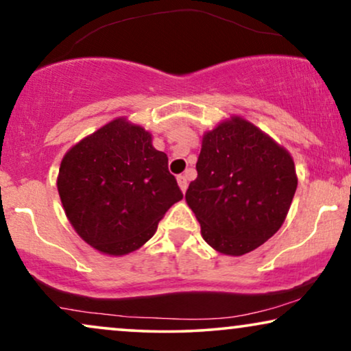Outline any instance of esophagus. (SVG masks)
<instances>
[{"mask_svg":"<svg viewBox=\"0 0 351 351\" xmlns=\"http://www.w3.org/2000/svg\"><path fill=\"white\" fill-rule=\"evenodd\" d=\"M178 186H180V189L183 191V193H186V189H188V180H186V176H183V175H180L178 178Z\"/></svg>","mask_w":351,"mask_h":351,"instance_id":"obj_1","label":"esophagus"}]
</instances>
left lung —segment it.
Returning a JSON list of instances; mask_svg holds the SVG:
<instances>
[{"label": "left lung", "mask_w": 351, "mask_h": 351, "mask_svg": "<svg viewBox=\"0 0 351 351\" xmlns=\"http://www.w3.org/2000/svg\"><path fill=\"white\" fill-rule=\"evenodd\" d=\"M196 170L186 202L207 245L227 256L247 254L274 237L298 186L290 152L237 114L204 132Z\"/></svg>", "instance_id": "obj_1"}]
</instances>
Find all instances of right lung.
Segmentation results:
<instances>
[{"label":"right lung","instance_id":"add662e5","mask_svg":"<svg viewBox=\"0 0 351 351\" xmlns=\"http://www.w3.org/2000/svg\"><path fill=\"white\" fill-rule=\"evenodd\" d=\"M58 193L69 223L101 254L144 246L173 204L183 199L168 157L141 124L119 117L64 154Z\"/></svg>","mask_w":351,"mask_h":351}]
</instances>
